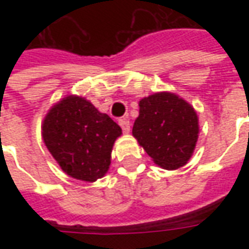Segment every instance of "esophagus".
Wrapping results in <instances>:
<instances>
[{"label": "esophagus", "instance_id": "esophagus-1", "mask_svg": "<svg viewBox=\"0 0 249 249\" xmlns=\"http://www.w3.org/2000/svg\"><path fill=\"white\" fill-rule=\"evenodd\" d=\"M119 124H120V126L123 128V132H124V133H129V130H130L129 120H128V119H120Z\"/></svg>", "mask_w": 249, "mask_h": 249}]
</instances>
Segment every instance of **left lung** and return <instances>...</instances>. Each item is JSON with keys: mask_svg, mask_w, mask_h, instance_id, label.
Instances as JSON below:
<instances>
[{"mask_svg": "<svg viewBox=\"0 0 249 249\" xmlns=\"http://www.w3.org/2000/svg\"><path fill=\"white\" fill-rule=\"evenodd\" d=\"M132 135L159 167L175 171L192 157L198 139L196 110L172 92L141 98Z\"/></svg>", "mask_w": 249, "mask_h": 249, "instance_id": "1", "label": "left lung"}]
</instances>
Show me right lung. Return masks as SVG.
Returning <instances> with one entry per match:
<instances>
[{
    "label": "right lung",
    "mask_w": 249,
    "mask_h": 249,
    "mask_svg": "<svg viewBox=\"0 0 249 249\" xmlns=\"http://www.w3.org/2000/svg\"><path fill=\"white\" fill-rule=\"evenodd\" d=\"M41 135L68 176L94 183L109 171L114 141L123 130L89 100L69 94L48 110Z\"/></svg>",
    "instance_id": "1"
}]
</instances>
